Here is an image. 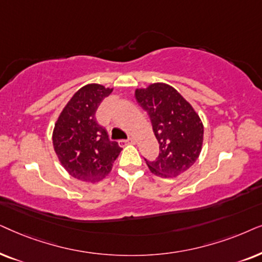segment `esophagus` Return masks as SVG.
<instances>
[{"label": "esophagus", "mask_w": 262, "mask_h": 262, "mask_svg": "<svg viewBox=\"0 0 262 262\" xmlns=\"http://www.w3.org/2000/svg\"><path fill=\"white\" fill-rule=\"evenodd\" d=\"M121 142H128V144H135V140L133 138H128L127 140H123V141H121Z\"/></svg>", "instance_id": "34e87169"}]
</instances>
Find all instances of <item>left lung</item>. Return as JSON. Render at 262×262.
I'll return each mask as SVG.
<instances>
[{
  "instance_id": "8db88e82",
  "label": "left lung",
  "mask_w": 262,
  "mask_h": 262,
  "mask_svg": "<svg viewBox=\"0 0 262 262\" xmlns=\"http://www.w3.org/2000/svg\"><path fill=\"white\" fill-rule=\"evenodd\" d=\"M135 98L148 114L159 144L155 160L145 159L152 173L176 177L195 163L201 152L204 125L189 103L173 87L152 83L135 91Z\"/></svg>"
}]
</instances>
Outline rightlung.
I'll list each match as a JSON object with an SVG mask.
<instances>
[{
	"label": "right lung",
	"mask_w": 262,
	"mask_h": 262,
	"mask_svg": "<svg viewBox=\"0 0 262 262\" xmlns=\"http://www.w3.org/2000/svg\"><path fill=\"white\" fill-rule=\"evenodd\" d=\"M113 92L98 83L80 89L69 100L55 124L52 141L62 165L73 177L98 182L111 171L121 147L110 141L105 128L96 120V111Z\"/></svg>",
	"instance_id": "add662e5"
}]
</instances>
